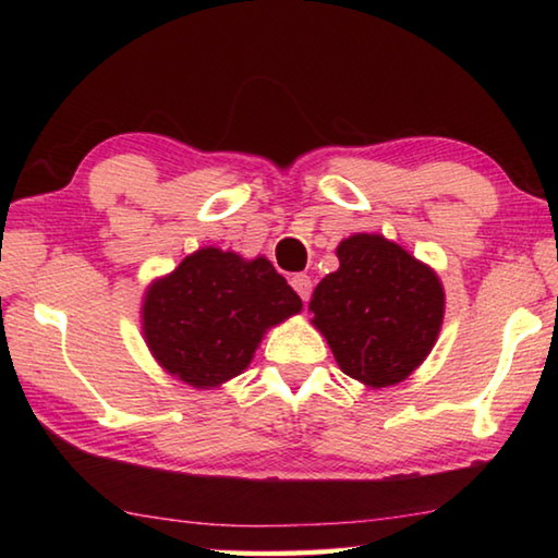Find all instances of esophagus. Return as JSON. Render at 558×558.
<instances>
[{"instance_id":"obj_1","label":"esophagus","mask_w":558,"mask_h":558,"mask_svg":"<svg viewBox=\"0 0 558 558\" xmlns=\"http://www.w3.org/2000/svg\"><path fill=\"white\" fill-rule=\"evenodd\" d=\"M290 286L305 302L310 300V295H313V280H310V276H305V272H298V276H292Z\"/></svg>"}]
</instances>
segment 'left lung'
Segmentation results:
<instances>
[{
	"label": "left lung",
	"instance_id": "1",
	"mask_svg": "<svg viewBox=\"0 0 558 558\" xmlns=\"http://www.w3.org/2000/svg\"><path fill=\"white\" fill-rule=\"evenodd\" d=\"M339 268L317 282L307 310L339 369L386 389L426 362L446 315L438 272L381 233L337 245Z\"/></svg>",
	"mask_w": 558,
	"mask_h": 558
}]
</instances>
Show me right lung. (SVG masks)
Wrapping results in <instances>:
<instances>
[{
    "instance_id": "obj_1",
    "label": "right lung",
    "mask_w": 558,
    "mask_h": 558,
    "mask_svg": "<svg viewBox=\"0 0 558 558\" xmlns=\"http://www.w3.org/2000/svg\"><path fill=\"white\" fill-rule=\"evenodd\" d=\"M300 310L298 292L266 256L204 245L149 282L140 323L149 354L169 376L219 389L248 369L270 327Z\"/></svg>"
}]
</instances>
